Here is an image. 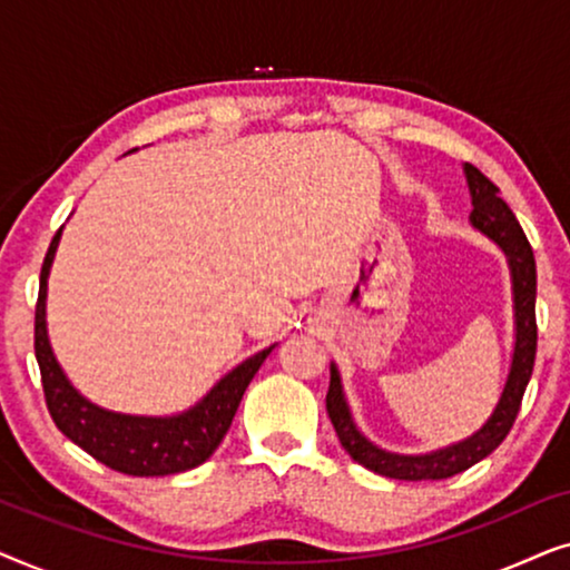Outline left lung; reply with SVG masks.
I'll use <instances>...</instances> for the list:
<instances>
[{
  "mask_svg": "<svg viewBox=\"0 0 570 570\" xmlns=\"http://www.w3.org/2000/svg\"><path fill=\"white\" fill-rule=\"evenodd\" d=\"M466 186H470L472 213L470 225L482 233L488 240L501 248L511 272V295H513V353L509 376H505L503 392L490 417L478 431L462 441L449 443V446L425 451V454H396L373 443L361 428L355 425L353 410H350L345 386H342L340 368L332 363L330 394H326V412H330L334 431L340 443L350 456L365 470L384 474L392 480H446L454 474L470 470L488 454L501 446L509 435L513 420L519 415L521 396L527 392L529 379H532L534 355H537V322H534V301H537V264L532 246L521 230L517 215L511 207L498 197V186L482 176L478 168L464 163Z\"/></svg>",
  "mask_w": 570,
  "mask_h": 570,
  "instance_id": "obj_1",
  "label": "left lung"
}]
</instances>
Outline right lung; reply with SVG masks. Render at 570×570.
<instances>
[{"mask_svg":"<svg viewBox=\"0 0 570 570\" xmlns=\"http://www.w3.org/2000/svg\"><path fill=\"white\" fill-rule=\"evenodd\" d=\"M59 238L61 228L46 252L36 303V361L41 368L46 404H49L53 423L69 441H75L100 464L116 472L135 474V478H163V474L186 472L207 462L228 433L246 386L252 384L275 345L246 357L223 379H217L202 400L174 415H129V412L100 407L72 386L53 355L49 326H46L49 275Z\"/></svg>","mask_w":570,"mask_h":570,"instance_id":"right-lung-1","label":"right lung"}]
</instances>
